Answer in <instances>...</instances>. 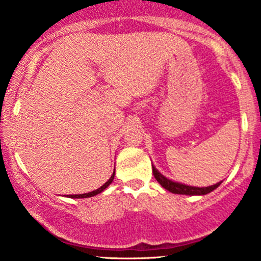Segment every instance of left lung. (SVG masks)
Returning a JSON list of instances; mask_svg holds the SVG:
<instances>
[{
  "mask_svg": "<svg viewBox=\"0 0 261 261\" xmlns=\"http://www.w3.org/2000/svg\"><path fill=\"white\" fill-rule=\"evenodd\" d=\"M152 170H153V175L160 184L166 190L170 191L173 194H180V195H206V194L211 193L215 189L218 188L221 185V182H216L214 185H210V187L205 188H199V187H190V185H185L182 182H178L168 179L167 176H164L161 172H158V169L152 164Z\"/></svg>",
  "mask_w": 261,
  "mask_h": 261,
  "instance_id": "obj_1",
  "label": "left lung"
}]
</instances>
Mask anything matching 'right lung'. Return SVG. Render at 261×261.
Returning a JSON list of instances; mask_svg holds the SVG:
<instances>
[{"mask_svg": "<svg viewBox=\"0 0 261 261\" xmlns=\"http://www.w3.org/2000/svg\"><path fill=\"white\" fill-rule=\"evenodd\" d=\"M114 175H115V169H114L112 176L109 178V180L107 182H104L103 185L99 189H97V190H93L91 193H86V194H77V195H66L67 197H71V199H86V197H92V196H95L98 195V194H100L101 191H104L106 189L109 187L110 184H112V181L114 180Z\"/></svg>", "mask_w": 261, "mask_h": 261, "instance_id": "1", "label": "right lung"}]
</instances>
